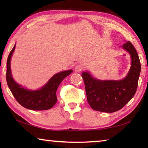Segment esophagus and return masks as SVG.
<instances>
[{"mask_svg": "<svg viewBox=\"0 0 148 148\" xmlns=\"http://www.w3.org/2000/svg\"><path fill=\"white\" fill-rule=\"evenodd\" d=\"M83 69V65H81V64H77V65L76 66V67H75L74 70H75V71H76V72H79L82 71Z\"/></svg>", "mask_w": 148, "mask_h": 148, "instance_id": "esophagus-1", "label": "esophagus"}]
</instances>
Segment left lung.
Here are the masks:
<instances>
[{"label":"left lung","instance_id":"left-lung-1","mask_svg":"<svg viewBox=\"0 0 148 148\" xmlns=\"http://www.w3.org/2000/svg\"><path fill=\"white\" fill-rule=\"evenodd\" d=\"M130 53L132 65L127 76L120 81H102L93 78L88 72H83L88 102L93 109L114 112L123 108L136 93L140 72V62L136 48L130 41L123 45Z\"/></svg>","mask_w":148,"mask_h":148}]
</instances>
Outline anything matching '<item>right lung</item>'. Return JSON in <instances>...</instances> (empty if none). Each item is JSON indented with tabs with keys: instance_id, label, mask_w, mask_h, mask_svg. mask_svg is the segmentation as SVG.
<instances>
[{
	"instance_id": "right-lung-1",
	"label": "right lung",
	"mask_w": 148,
	"mask_h": 148,
	"mask_svg": "<svg viewBox=\"0 0 148 148\" xmlns=\"http://www.w3.org/2000/svg\"><path fill=\"white\" fill-rule=\"evenodd\" d=\"M16 45L12 49L7 60L6 81L8 87L16 101L24 108L34 111H42L52 108L57 101L56 90L65 77L72 72V70L62 71L55 74L45 86L38 90L24 88L15 82L11 72V58Z\"/></svg>"
}]
</instances>
